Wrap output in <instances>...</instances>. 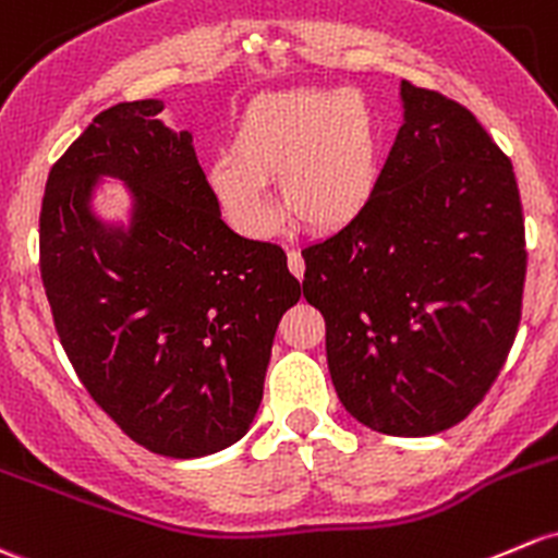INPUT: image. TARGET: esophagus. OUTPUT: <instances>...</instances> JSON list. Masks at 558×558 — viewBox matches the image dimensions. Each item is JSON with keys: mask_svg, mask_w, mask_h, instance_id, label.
Listing matches in <instances>:
<instances>
[{"mask_svg": "<svg viewBox=\"0 0 558 558\" xmlns=\"http://www.w3.org/2000/svg\"><path fill=\"white\" fill-rule=\"evenodd\" d=\"M289 269H291V275H294V278H299V280L304 278V259H302V254H299V251H289Z\"/></svg>", "mask_w": 558, "mask_h": 558, "instance_id": "34e87169", "label": "esophagus"}]
</instances>
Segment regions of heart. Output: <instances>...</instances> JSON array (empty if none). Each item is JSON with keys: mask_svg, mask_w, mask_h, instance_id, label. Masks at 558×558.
<instances>
[{"mask_svg": "<svg viewBox=\"0 0 558 558\" xmlns=\"http://www.w3.org/2000/svg\"><path fill=\"white\" fill-rule=\"evenodd\" d=\"M383 173V133L366 96L350 87L262 93L240 109L230 151L208 168V186L227 221L264 240L278 210L264 181L278 179L291 219L333 232L366 214Z\"/></svg>", "mask_w": 558, "mask_h": 558, "instance_id": "heart-1", "label": "heart"}]
</instances>
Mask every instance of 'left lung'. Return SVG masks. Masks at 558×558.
<instances>
[{
	"instance_id": "1",
	"label": "left lung",
	"mask_w": 558,
	"mask_h": 558,
	"mask_svg": "<svg viewBox=\"0 0 558 558\" xmlns=\"http://www.w3.org/2000/svg\"><path fill=\"white\" fill-rule=\"evenodd\" d=\"M403 125L361 219L302 251L339 401L387 436L478 407L521 320L526 251L513 166L441 93L401 82Z\"/></svg>"
}]
</instances>
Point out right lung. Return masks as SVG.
<instances>
[{
    "label": "right lung",
    "mask_w": 558,
    "mask_h": 558,
    "mask_svg": "<svg viewBox=\"0 0 558 558\" xmlns=\"http://www.w3.org/2000/svg\"><path fill=\"white\" fill-rule=\"evenodd\" d=\"M162 109L117 104L63 151L45 184L39 267L93 401L141 447L192 460L254 425L275 331L302 289L278 245L221 221L192 133ZM107 180L126 186L125 222L95 214Z\"/></svg>",
    "instance_id": "obj_1"
}]
</instances>
